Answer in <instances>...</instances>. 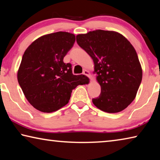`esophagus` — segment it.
Segmentation results:
<instances>
[{"mask_svg": "<svg viewBox=\"0 0 160 160\" xmlns=\"http://www.w3.org/2000/svg\"><path fill=\"white\" fill-rule=\"evenodd\" d=\"M83 75H86V76H88V77H89L90 78V72L88 71V70H85L83 71Z\"/></svg>", "mask_w": 160, "mask_h": 160, "instance_id": "obj_1", "label": "esophagus"}]
</instances>
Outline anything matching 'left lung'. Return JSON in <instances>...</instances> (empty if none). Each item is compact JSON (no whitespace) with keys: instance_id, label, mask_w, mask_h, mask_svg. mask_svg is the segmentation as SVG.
<instances>
[{"instance_id":"obj_1","label":"left lung","mask_w":160,"mask_h":160,"mask_svg":"<svg viewBox=\"0 0 160 160\" xmlns=\"http://www.w3.org/2000/svg\"><path fill=\"white\" fill-rule=\"evenodd\" d=\"M78 44L92 58L101 93L92 102L108 113L125 109L133 101L142 81L137 53L123 35L98 30L76 36Z\"/></svg>"}]
</instances>
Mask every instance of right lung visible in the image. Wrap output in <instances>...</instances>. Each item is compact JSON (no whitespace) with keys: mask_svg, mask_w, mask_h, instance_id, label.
Here are the masks:
<instances>
[{"mask_svg":"<svg viewBox=\"0 0 160 160\" xmlns=\"http://www.w3.org/2000/svg\"><path fill=\"white\" fill-rule=\"evenodd\" d=\"M75 36L58 32L38 38L27 48L18 72V80L35 109L51 113L69 102L72 90L88 83L84 75L72 74L63 58L73 47Z\"/></svg>","mask_w":160,"mask_h":160,"instance_id":"right-lung-1","label":"right lung"}]
</instances>
